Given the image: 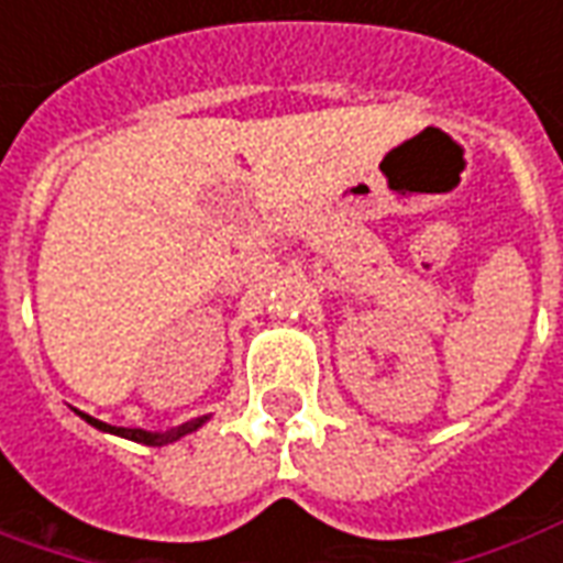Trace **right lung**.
I'll use <instances>...</instances> for the list:
<instances>
[{"label":"right lung","mask_w":563,"mask_h":563,"mask_svg":"<svg viewBox=\"0 0 563 563\" xmlns=\"http://www.w3.org/2000/svg\"><path fill=\"white\" fill-rule=\"evenodd\" d=\"M84 416V413H80ZM92 428H99V431H111V434H120V437H129V440H135V443H147V446H162V443H172L177 437L189 434V431H196L198 424L205 422L208 416H201V419H192V422L180 424V428H174L168 434H150V431H141V428H114V424L108 422H99V419H92V416H84Z\"/></svg>","instance_id":"right-lung-1"}]
</instances>
